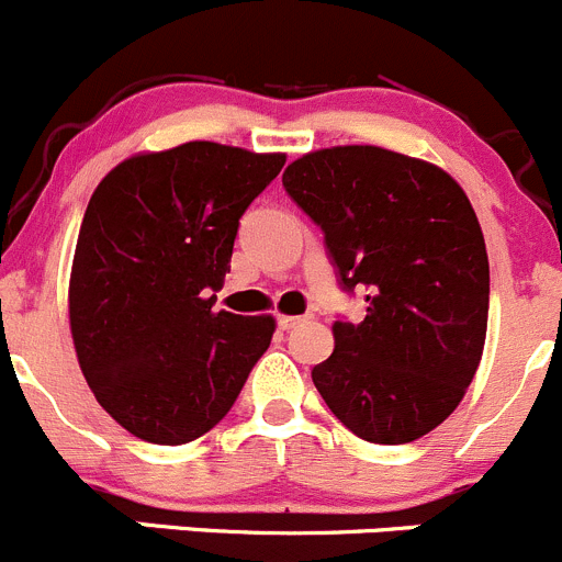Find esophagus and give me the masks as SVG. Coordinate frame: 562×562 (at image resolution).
<instances>
[{
	"instance_id": "obj_1",
	"label": "esophagus",
	"mask_w": 562,
	"mask_h": 562,
	"mask_svg": "<svg viewBox=\"0 0 562 562\" xmlns=\"http://www.w3.org/2000/svg\"><path fill=\"white\" fill-rule=\"evenodd\" d=\"M301 323H303V317H292V314H281V317H278V325H281L284 330L297 328Z\"/></svg>"
}]
</instances>
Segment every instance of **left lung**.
Segmentation results:
<instances>
[{
    "label": "left lung",
    "instance_id": "obj_1",
    "mask_svg": "<svg viewBox=\"0 0 562 562\" xmlns=\"http://www.w3.org/2000/svg\"><path fill=\"white\" fill-rule=\"evenodd\" d=\"M284 187L325 232L345 290L370 292L361 323H334L314 386L364 441L427 436L467 394L488 328V254L467 192L381 146L303 154Z\"/></svg>",
    "mask_w": 562,
    "mask_h": 562
}]
</instances>
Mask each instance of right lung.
Wrapping results in <instances>:
<instances>
[{
  "label": "right lung",
  "instance_id": "1",
  "mask_svg": "<svg viewBox=\"0 0 562 562\" xmlns=\"http://www.w3.org/2000/svg\"><path fill=\"white\" fill-rule=\"evenodd\" d=\"M286 154L192 140L117 162L90 195L68 281L79 370L101 408L179 447L232 411L276 317L215 312L243 212Z\"/></svg>",
  "mask_w": 562,
  "mask_h": 562
}]
</instances>
